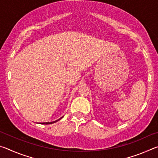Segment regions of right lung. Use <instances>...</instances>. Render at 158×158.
I'll return each mask as SVG.
<instances>
[{
    "mask_svg": "<svg viewBox=\"0 0 158 158\" xmlns=\"http://www.w3.org/2000/svg\"><path fill=\"white\" fill-rule=\"evenodd\" d=\"M63 117H61L60 119H61ZM60 119H58V120H56V121H53V122H46V123H42V124H45V125H48V124H52V123H56V122H57V121H59Z\"/></svg>",
    "mask_w": 158,
    "mask_h": 158,
    "instance_id": "add662e5",
    "label": "right lung"
}]
</instances>
